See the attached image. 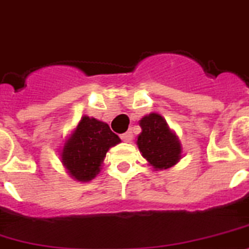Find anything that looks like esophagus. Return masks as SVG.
I'll list each match as a JSON object with an SVG mask.
<instances>
[{"label":"esophagus","instance_id":"obj_1","mask_svg":"<svg viewBox=\"0 0 249 249\" xmlns=\"http://www.w3.org/2000/svg\"><path fill=\"white\" fill-rule=\"evenodd\" d=\"M121 139L124 142H126V143H129V142H131V139H133V133H131V131H126L124 134H121Z\"/></svg>","mask_w":249,"mask_h":249}]
</instances>
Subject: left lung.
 <instances>
[{
  "label": "left lung",
  "instance_id": "8db88e82",
  "mask_svg": "<svg viewBox=\"0 0 249 249\" xmlns=\"http://www.w3.org/2000/svg\"><path fill=\"white\" fill-rule=\"evenodd\" d=\"M139 125L142 133L138 135L137 145L149 166L160 171L178 163L182 157L181 142L160 114L145 115Z\"/></svg>",
  "mask_w": 249,
  "mask_h": 249
}]
</instances>
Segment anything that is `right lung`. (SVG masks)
<instances>
[{"label": "right lung", "mask_w": 249, "mask_h": 249, "mask_svg": "<svg viewBox=\"0 0 249 249\" xmlns=\"http://www.w3.org/2000/svg\"><path fill=\"white\" fill-rule=\"evenodd\" d=\"M120 142L106 123L85 115L64 142L60 160L73 179L89 182L101 171L107 150Z\"/></svg>", "instance_id": "add662e5"}]
</instances>
